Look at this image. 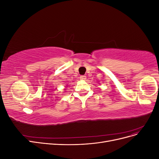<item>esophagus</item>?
<instances>
[{"instance_id":"esophagus-1","label":"esophagus","mask_w":159,"mask_h":159,"mask_svg":"<svg viewBox=\"0 0 159 159\" xmlns=\"http://www.w3.org/2000/svg\"><path fill=\"white\" fill-rule=\"evenodd\" d=\"M80 79L81 80H84L86 79V76H85V75H81V76L80 77Z\"/></svg>"}]
</instances>
